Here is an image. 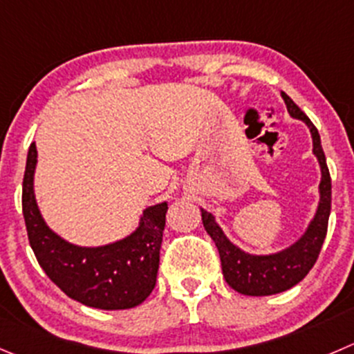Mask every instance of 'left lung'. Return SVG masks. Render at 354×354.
I'll return each instance as SVG.
<instances>
[{
	"label": "left lung",
	"mask_w": 354,
	"mask_h": 354,
	"mask_svg": "<svg viewBox=\"0 0 354 354\" xmlns=\"http://www.w3.org/2000/svg\"><path fill=\"white\" fill-rule=\"evenodd\" d=\"M282 98L286 102L289 114L294 119L303 121L310 129L311 138H313V153L318 159L322 171L320 187H318L320 201H318L317 212H315L313 219L304 230L303 235L292 245L279 250V252L249 254L236 247L233 242H230L221 226L216 223L214 216L205 209H201L205 232L211 235L216 247H218L223 277H225L226 283L233 290L245 294V296H272V294L283 292V290L299 283L310 273L313 264L317 263L325 235H327L332 202V183L324 149H322L320 135H318V129L315 128L310 118L294 104L289 95L282 91Z\"/></svg>",
	"instance_id": "1"
}]
</instances>
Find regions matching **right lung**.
I'll return each mask as SVG.
<instances>
[{
    "instance_id": "1",
    "label": "right lung",
    "mask_w": 354,
    "mask_h": 354,
    "mask_svg": "<svg viewBox=\"0 0 354 354\" xmlns=\"http://www.w3.org/2000/svg\"><path fill=\"white\" fill-rule=\"evenodd\" d=\"M36 143H30L22 183V212L29 243L51 282L71 299L98 310H128L142 304L156 287L167 202L149 205L138 228L98 247H81L53 232L34 195Z\"/></svg>"
}]
</instances>
